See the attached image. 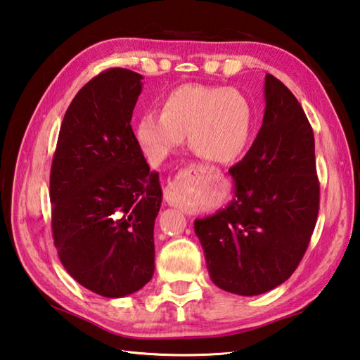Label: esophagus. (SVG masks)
<instances>
[{
  "label": "esophagus",
  "instance_id": "esophagus-1",
  "mask_svg": "<svg viewBox=\"0 0 360 360\" xmlns=\"http://www.w3.org/2000/svg\"><path fill=\"white\" fill-rule=\"evenodd\" d=\"M191 171H193V169H183V171L180 172V177H183V175H188ZM177 179H179V177H177ZM175 191H177V180L169 181V185H167V186L165 188V200L167 202V205L180 207V206H181V197H179L177 193H175Z\"/></svg>",
  "mask_w": 360,
  "mask_h": 360
}]
</instances>
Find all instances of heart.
<instances>
[{
    "label": "heart",
    "mask_w": 360,
    "mask_h": 360,
    "mask_svg": "<svg viewBox=\"0 0 360 360\" xmlns=\"http://www.w3.org/2000/svg\"><path fill=\"white\" fill-rule=\"evenodd\" d=\"M160 110L135 124V140L150 165L162 163L185 135L198 157L228 165L243 154L252 134L251 101L231 87L181 84L166 95Z\"/></svg>",
    "instance_id": "1"
}]
</instances>
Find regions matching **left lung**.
Here are the masks:
<instances>
[{"instance_id": "1", "label": "left lung", "mask_w": 360, "mask_h": 360, "mask_svg": "<svg viewBox=\"0 0 360 360\" xmlns=\"http://www.w3.org/2000/svg\"><path fill=\"white\" fill-rule=\"evenodd\" d=\"M257 137L229 169L233 202L194 221L211 281L238 295L263 294L288 281L319 214L313 127L292 92L271 74Z\"/></svg>"}]
</instances>
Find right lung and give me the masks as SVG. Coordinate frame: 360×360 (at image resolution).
<instances>
[{"label": "right lung", "instance_id": "add662e5", "mask_svg": "<svg viewBox=\"0 0 360 360\" xmlns=\"http://www.w3.org/2000/svg\"><path fill=\"white\" fill-rule=\"evenodd\" d=\"M141 75L101 72L69 105L51 169L52 236L75 281L103 297H124L154 274V223L162 205L131 126Z\"/></svg>", "mask_w": 360, "mask_h": 360}]
</instances>
